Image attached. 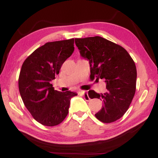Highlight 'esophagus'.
<instances>
[{
	"label": "esophagus",
	"mask_w": 158,
	"mask_h": 158,
	"mask_svg": "<svg viewBox=\"0 0 158 158\" xmlns=\"http://www.w3.org/2000/svg\"><path fill=\"white\" fill-rule=\"evenodd\" d=\"M80 94H81L82 96L84 97V98H85V101H90V98H89V96H88L87 92H85V91H81V92H80Z\"/></svg>",
	"instance_id": "obj_1"
}]
</instances>
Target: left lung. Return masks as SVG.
<instances>
[{
    "label": "left lung",
    "mask_w": 158,
    "mask_h": 158,
    "mask_svg": "<svg viewBox=\"0 0 158 158\" xmlns=\"http://www.w3.org/2000/svg\"><path fill=\"white\" fill-rule=\"evenodd\" d=\"M75 42L81 57L89 61L91 79H103L106 84L104 94L88 91L91 98L103 102L95 116L103 123L115 122L126 113L135 96V62L124 48L101 36L75 39Z\"/></svg>",
    "instance_id": "obj_1"
}]
</instances>
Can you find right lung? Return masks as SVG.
<instances>
[{
    "label": "right lung",
    "mask_w": 158,
    "mask_h": 158,
    "mask_svg": "<svg viewBox=\"0 0 158 158\" xmlns=\"http://www.w3.org/2000/svg\"><path fill=\"white\" fill-rule=\"evenodd\" d=\"M74 49V39L47 42L33 52L21 67V98L34 119L44 126L60 124L68 115L71 98L77 95L70 90L58 91L51 84Z\"/></svg>",
    "instance_id": "right-lung-1"
}]
</instances>
